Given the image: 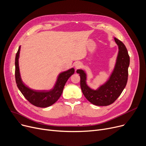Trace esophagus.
Listing matches in <instances>:
<instances>
[{
  "label": "esophagus",
  "mask_w": 146,
  "mask_h": 146,
  "mask_svg": "<svg viewBox=\"0 0 146 146\" xmlns=\"http://www.w3.org/2000/svg\"><path fill=\"white\" fill-rule=\"evenodd\" d=\"M81 66H82V64L80 63V62H78V63H76V64H75V67H76V68H79V67H81Z\"/></svg>",
  "instance_id": "34e87169"
}]
</instances>
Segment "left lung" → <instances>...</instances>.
Segmentation results:
<instances>
[{
    "mask_svg": "<svg viewBox=\"0 0 146 146\" xmlns=\"http://www.w3.org/2000/svg\"><path fill=\"white\" fill-rule=\"evenodd\" d=\"M118 45L117 63L110 79L98 90L91 89L86 83V75L82 70H78L80 76V87L82 92L88 100L97 106H107L113 103L125 88L127 80L129 65V56L123 42L115 38Z\"/></svg>",
    "mask_w": 146,
    "mask_h": 146,
    "instance_id": "1",
    "label": "left lung"
}]
</instances>
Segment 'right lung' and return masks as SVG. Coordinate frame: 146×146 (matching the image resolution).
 Returning <instances> with one entry per match:
<instances>
[{
    "label": "right lung",
    "instance_id": "1",
    "mask_svg": "<svg viewBox=\"0 0 146 146\" xmlns=\"http://www.w3.org/2000/svg\"><path fill=\"white\" fill-rule=\"evenodd\" d=\"M20 48L21 47H19L17 52L15 63V80L18 89L27 101L35 106L45 108L52 105L58 100L62 94L65 84L68 78L74 74V69L72 68L66 72L60 73L54 88L51 90L37 91L33 90L25 86L21 78L18 63Z\"/></svg>",
    "mask_w": 146,
    "mask_h": 146
}]
</instances>
